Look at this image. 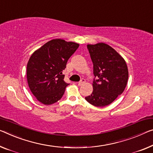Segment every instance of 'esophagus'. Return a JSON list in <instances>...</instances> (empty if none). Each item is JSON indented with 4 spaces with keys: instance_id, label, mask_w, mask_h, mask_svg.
<instances>
[{
    "instance_id": "esophagus-1",
    "label": "esophagus",
    "mask_w": 153,
    "mask_h": 153,
    "mask_svg": "<svg viewBox=\"0 0 153 153\" xmlns=\"http://www.w3.org/2000/svg\"><path fill=\"white\" fill-rule=\"evenodd\" d=\"M85 80L84 79H82L81 81H80L79 83H78V85L79 86H81V85H83V83H85Z\"/></svg>"
}]
</instances>
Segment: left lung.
Here are the masks:
<instances>
[{
  "label": "left lung",
  "instance_id": "1",
  "mask_svg": "<svg viewBox=\"0 0 153 153\" xmlns=\"http://www.w3.org/2000/svg\"><path fill=\"white\" fill-rule=\"evenodd\" d=\"M88 49L93 63V91L85 100L96 107L111 104L123 92L127 84L128 72L124 59L111 46L104 43Z\"/></svg>",
  "mask_w": 153,
  "mask_h": 153
}]
</instances>
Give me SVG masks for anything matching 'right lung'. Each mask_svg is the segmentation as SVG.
I'll use <instances>...</instances> for the list:
<instances>
[{"label": "right lung", "instance_id": "add662e5", "mask_svg": "<svg viewBox=\"0 0 153 153\" xmlns=\"http://www.w3.org/2000/svg\"><path fill=\"white\" fill-rule=\"evenodd\" d=\"M79 46L74 42L55 39L32 54L27 63V76L30 90L37 100L48 105L62 98L69 85L63 80V71Z\"/></svg>", "mask_w": 153, "mask_h": 153}]
</instances>
